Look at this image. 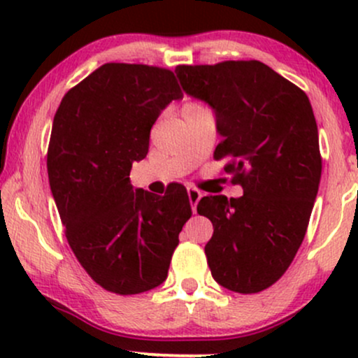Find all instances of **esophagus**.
Wrapping results in <instances>:
<instances>
[{"label": "esophagus", "instance_id": "34e87169", "mask_svg": "<svg viewBox=\"0 0 358 358\" xmlns=\"http://www.w3.org/2000/svg\"><path fill=\"white\" fill-rule=\"evenodd\" d=\"M187 192H188V200H190V205H192V210L195 212L196 210V203H199L202 193H200L199 190H196V188H193V187H188Z\"/></svg>", "mask_w": 358, "mask_h": 358}]
</instances>
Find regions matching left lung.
I'll list each match as a JSON object with an SVG mask.
<instances>
[{
    "label": "left lung",
    "instance_id": "obj_1",
    "mask_svg": "<svg viewBox=\"0 0 358 358\" xmlns=\"http://www.w3.org/2000/svg\"><path fill=\"white\" fill-rule=\"evenodd\" d=\"M188 96L215 113L225 159L244 195L203 196L196 212L210 219L205 245L212 276L236 293H259L296 256L322 178L318 127L301 89L257 60L178 65Z\"/></svg>",
    "mask_w": 358,
    "mask_h": 358
}]
</instances>
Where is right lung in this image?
I'll use <instances>...</instances> for the list:
<instances>
[{
	"label": "right lung",
	"mask_w": 358,
	"mask_h": 358,
	"mask_svg": "<svg viewBox=\"0 0 358 358\" xmlns=\"http://www.w3.org/2000/svg\"><path fill=\"white\" fill-rule=\"evenodd\" d=\"M182 97L168 69L104 64L65 94L53 117L47 170L65 237L110 293L162 285L192 217L182 187L156 196L129 180L133 163L148 155L155 121Z\"/></svg>",
	"instance_id": "obj_1"
}]
</instances>
